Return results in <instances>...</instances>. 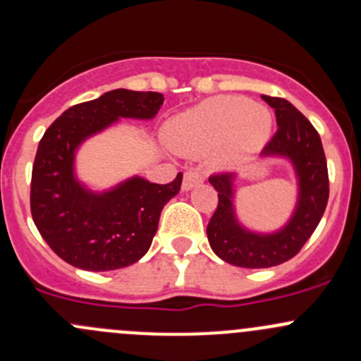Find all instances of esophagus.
Instances as JSON below:
<instances>
[{
  "mask_svg": "<svg viewBox=\"0 0 361 361\" xmlns=\"http://www.w3.org/2000/svg\"><path fill=\"white\" fill-rule=\"evenodd\" d=\"M202 181H204V173H201V171L197 169H190L185 173L183 185H181V187H183V190H190V188H194L195 185L202 183Z\"/></svg>",
  "mask_w": 361,
  "mask_h": 361,
  "instance_id": "obj_1",
  "label": "esophagus"
}]
</instances>
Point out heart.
Segmentation results:
<instances>
[{
	"label": "heart",
	"instance_id": "obj_1",
	"mask_svg": "<svg viewBox=\"0 0 361 361\" xmlns=\"http://www.w3.org/2000/svg\"><path fill=\"white\" fill-rule=\"evenodd\" d=\"M271 115L241 96H218L173 120L169 140L178 148H207L224 141L221 157L234 160L265 143Z\"/></svg>",
	"mask_w": 361,
	"mask_h": 361
}]
</instances>
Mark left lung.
<instances>
[{"label":"left lung","mask_w":361,"mask_h":361,"mask_svg":"<svg viewBox=\"0 0 361 361\" xmlns=\"http://www.w3.org/2000/svg\"><path fill=\"white\" fill-rule=\"evenodd\" d=\"M274 108L278 130L262 155L292 160L298 178V204L292 220L274 234H255L239 225L234 214V174L218 173L209 183L218 192L216 211L207 224L211 250L227 264L245 269L274 267L293 258L318 227L329 202V169L318 130L292 103L262 96Z\"/></svg>","instance_id":"obj_1"}]
</instances>
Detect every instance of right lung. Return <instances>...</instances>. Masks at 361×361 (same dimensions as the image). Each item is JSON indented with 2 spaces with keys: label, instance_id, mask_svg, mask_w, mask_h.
Returning a JSON list of instances; mask_svg holds the SVG:
<instances>
[{
  "label": "right lung",
  "instance_id": "1",
  "mask_svg": "<svg viewBox=\"0 0 361 361\" xmlns=\"http://www.w3.org/2000/svg\"><path fill=\"white\" fill-rule=\"evenodd\" d=\"M160 92L115 89L68 108L43 134L31 174V214L57 257L73 267L103 272L140 260L152 245L164 206L180 192L183 174L157 185L134 176L94 194L75 178V150L118 118H154Z\"/></svg>",
  "mask_w": 361,
  "mask_h": 361
}]
</instances>
